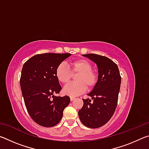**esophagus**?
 I'll return each instance as SVG.
<instances>
[{"mask_svg":"<svg viewBox=\"0 0 149 149\" xmlns=\"http://www.w3.org/2000/svg\"><path fill=\"white\" fill-rule=\"evenodd\" d=\"M75 99V97H70V100H71V101H73V100H74Z\"/></svg>","mask_w":149,"mask_h":149,"instance_id":"obj_1","label":"esophagus"}]
</instances>
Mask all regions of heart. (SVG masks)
<instances>
[{"label": "heart", "instance_id": "b5f03b06", "mask_svg": "<svg viewBox=\"0 0 149 149\" xmlns=\"http://www.w3.org/2000/svg\"><path fill=\"white\" fill-rule=\"evenodd\" d=\"M70 70L64 63L58 65L55 75L57 80L63 85H66L71 81L72 75L76 82L67 85L63 92L65 95L75 97L84 93L85 90L91 91L98 81V75L93 70V65L85 59L74 60L70 64Z\"/></svg>", "mask_w": 149, "mask_h": 149}]
</instances>
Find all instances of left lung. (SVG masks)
Segmentation results:
<instances>
[{
  "mask_svg": "<svg viewBox=\"0 0 149 149\" xmlns=\"http://www.w3.org/2000/svg\"><path fill=\"white\" fill-rule=\"evenodd\" d=\"M97 64L98 81L89 95L83 99L84 106L78 112L83 124L90 128H98L106 124L114 114L117 107L121 76L117 64L110 58L95 54H83Z\"/></svg>",
  "mask_w": 149,
  "mask_h": 149,
  "instance_id": "8db88e82",
  "label": "left lung"
}]
</instances>
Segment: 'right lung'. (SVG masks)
<instances>
[{
	"label": "right lung",
	"instance_id": "obj_1",
	"mask_svg": "<svg viewBox=\"0 0 149 149\" xmlns=\"http://www.w3.org/2000/svg\"><path fill=\"white\" fill-rule=\"evenodd\" d=\"M71 54H36L24 63L20 77L25 105L31 118L43 127L60 122L64 108L70 104L68 96L57 97L62 89L55 75L58 65Z\"/></svg>",
	"mask_w": 149,
	"mask_h": 149
}]
</instances>
